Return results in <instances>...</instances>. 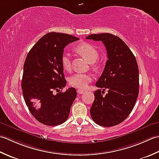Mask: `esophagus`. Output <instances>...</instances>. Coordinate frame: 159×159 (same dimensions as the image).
I'll return each instance as SVG.
<instances>
[{
  "label": "esophagus",
  "mask_w": 159,
  "mask_h": 159,
  "mask_svg": "<svg viewBox=\"0 0 159 159\" xmlns=\"http://www.w3.org/2000/svg\"><path fill=\"white\" fill-rule=\"evenodd\" d=\"M77 93L78 94H83L84 93V90H82V89H78L77 90Z\"/></svg>",
  "instance_id": "obj_1"
}]
</instances>
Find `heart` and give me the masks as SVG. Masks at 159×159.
<instances>
[{"instance_id": "obj_1", "label": "heart", "mask_w": 159, "mask_h": 159, "mask_svg": "<svg viewBox=\"0 0 159 159\" xmlns=\"http://www.w3.org/2000/svg\"><path fill=\"white\" fill-rule=\"evenodd\" d=\"M75 50L80 54L89 61V63H94L98 60L99 56V51L95 46L89 43H81L77 45ZM61 65L65 70H69L71 66L70 55L69 53L66 52L61 57ZM93 80L92 76L90 74L77 73L70 77V84L73 87L79 89H85L89 84Z\"/></svg>"}]
</instances>
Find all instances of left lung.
<instances>
[{"label": "left lung", "instance_id": "obj_1", "mask_svg": "<svg viewBox=\"0 0 159 159\" xmlns=\"http://www.w3.org/2000/svg\"><path fill=\"white\" fill-rule=\"evenodd\" d=\"M87 40L102 41L108 60L95 86L107 90L102 96L100 89L94 93L90 109L93 120L103 127H112L124 121L137 102L139 90V68L131 50L121 38L111 34H91Z\"/></svg>", "mask_w": 159, "mask_h": 159}]
</instances>
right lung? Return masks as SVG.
I'll use <instances>...</instances> for the list:
<instances>
[{"label": "right lung", "instance_id": "1", "mask_svg": "<svg viewBox=\"0 0 159 159\" xmlns=\"http://www.w3.org/2000/svg\"><path fill=\"white\" fill-rule=\"evenodd\" d=\"M79 38L51 32L39 40L28 53L21 82L22 95L31 115L41 124L58 125L69 117L77 96L75 89L54 95L66 86L61 65L64 48Z\"/></svg>", "mask_w": 159, "mask_h": 159}]
</instances>
